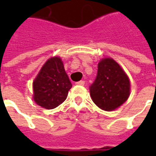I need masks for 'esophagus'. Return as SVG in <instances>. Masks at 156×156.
Masks as SVG:
<instances>
[{"instance_id": "1", "label": "esophagus", "mask_w": 156, "mask_h": 156, "mask_svg": "<svg viewBox=\"0 0 156 156\" xmlns=\"http://www.w3.org/2000/svg\"><path fill=\"white\" fill-rule=\"evenodd\" d=\"M85 83V82L83 81V80H81V81H79V82H77L76 83V84L77 85H81V86H83Z\"/></svg>"}]
</instances>
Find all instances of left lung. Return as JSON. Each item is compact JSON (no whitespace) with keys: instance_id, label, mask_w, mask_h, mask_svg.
Returning a JSON list of instances; mask_svg holds the SVG:
<instances>
[{"instance_id":"obj_1","label":"left lung","mask_w":156,"mask_h":156,"mask_svg":"<svg viewBox=\"0 0 156 156\" xmlns=\"http://www.w3.org/2000/svg\"><path fill=\"white\" fill-rule=\"evenodd\" d=\"M129 80L120 66L112 58H104L98 64V73L89 91L95 105L105 111H112L129 96Z\"/></svg>"}]
</instances>
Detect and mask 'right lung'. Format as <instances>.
Wrapping results in <instances>:
<instances>
[{
	"label": "right lung",
	"instance_id": "right-lung-1",
	"mask_svg": "<svg viewBox=\"0 0 156 156\" xmlns=\"http://www.w3.org/2000/svg\"><path fill=\"white\" fill-rule=\"evenodd\" d=\"M72 83L61 58L48 59L33 82L34 100L41 107L51 109L65 101Z\"/></svg>",
	"mask_w": 156,
	"mask_h": 156
}]
</instances>
